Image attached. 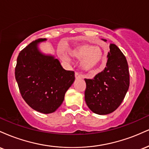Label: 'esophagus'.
<instances>
[{
  "label": "esophagus",
  "instance_id": "esophagus-1",
  "mask_svg": "<svg viewBox=\"0 0 149 149\" xmlns=\"http://www.w3.org/2000/svg\"><path fill=\"white\" fill-rule=\"evenodd\" d=\"M81 75L80 74V73H78V72H76L75 73V78H76V79H79V78H81Z\"/></svg>",
  "mask_w": 149,
  "mask_h": 149
}]
</instances>
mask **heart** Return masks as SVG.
I'll return each mask as SVG.
<instances>
[{"mask_svg":"<svg viewBox=\"0 0 149 149\" xmlns=\"http://www.w3.org/2000/svg\"><path fill=\"white\" fill-rule=\"evenodd\" d=\"M69 53L72 57L76 59H82V69L90 73H96L106 59L103 51L100 47H95L90 44H80L77 45L71 49ZM61 57L64 61L69 60L64 54H61Z\"/></svg>","mask_w":149,"mask_h":149,"instance_id":"obj_1","label":"heart"}]
</instances>
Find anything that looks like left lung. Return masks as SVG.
<instances>
[{"label": "left lung", "instance_id": "left-lung-1", "mask_svg": "<svg viewBox=\"0 0 149 149\" xmlns=\"http://www.w3.org/2000/svg\"><path fill=\"white\" fill-rule=\"evenodd\" d=\"M109 47L105 69L92 79H85V102L92 112L99 115H107L116 110L130 86L125 56L115 44H111Z\"/></svg>", "mask_w": 149, "mask_h": 149}]
</instances>
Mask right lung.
<instances>
[{
  "instance_id": "right-lung-1",
  "label": "right lung",
  "mask_w": 149,
  "mask_h": 149,
  "mask_svg": "<svg viewBox=\"0 0 149 149\" xmlns=\"http://www.w3.org/2000/svg\"><path fill=\"white\" fill-rule=\"evenodd\" d=\"M44 40H34L19 53L15 73L24 100L34 110L47 114L62 104L75 75L63 69L57 59L39 52L38 43Z\"/></svg>"
}]
</instances>
